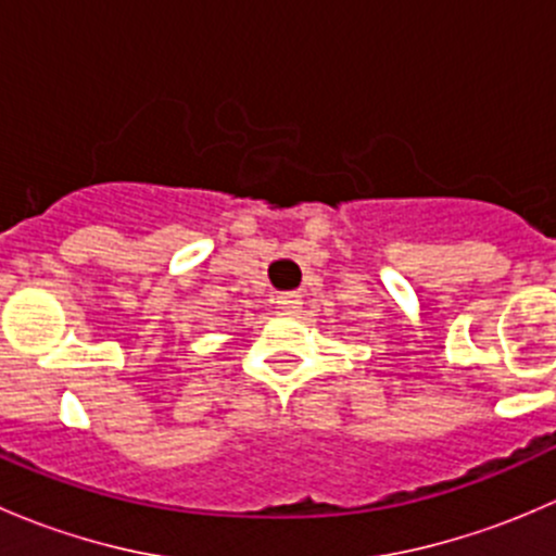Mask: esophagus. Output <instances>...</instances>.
<instances>
[{
	"instance_id": "obj_1",
	"label": "esophagus",
	"mask_w": 556,
	"mask_h": 556,
	"mask_svg": "<svg viewBox=\"0 0 556 556\" xmlns=\"http://www.w3.org/2000/svg\"><path fill=\"white\" fill-rule=\"evenodd\" d=\"M301 304H304V301H301L299 293H279L277 295V309H282V312H288V314L299 312Z\"/></svg>"
}]
</instances>
